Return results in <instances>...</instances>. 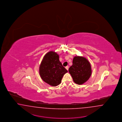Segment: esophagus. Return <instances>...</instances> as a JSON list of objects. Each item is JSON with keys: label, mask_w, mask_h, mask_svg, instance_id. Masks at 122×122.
Masks as SVG:
<instances>
[{"label": "esophagus", "mask_w": 122, "mask_h": 122, "mask_svg": "<svg viewBox=\"0 0 122 122\" xmlns=\"http://www.w3.org/2000/svg\"><path fill=\"white\" fill-rule=\"evenodd\" d=\"M65 68H66V69L67 70H68L69 66H66V67H65Z\"/></svg>", "instance_id": "esophagus-1"}]
</instances>
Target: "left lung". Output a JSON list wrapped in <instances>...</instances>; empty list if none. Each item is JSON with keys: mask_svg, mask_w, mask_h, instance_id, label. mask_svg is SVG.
I'll return each instance as SVG.
<instances>
[{"mask_svg": "<svg viewBox=\"0 0 122 122\" xmlns=\"http://www.w3.org/2000/svg\"><path fill=\"white\" fill-rule=\"evenodd\" d=\"M68 71L74 82L79 85L86 82L92 73L90 63L82 56H75L73 58L72 65Z\"/></svg>", "mask_w": 122, "mask_h": 122, "instance_id": "obj_1", "label": "left lung"}]
</instances>
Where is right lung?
Masks as SVG:
<instances>
[{
  "instance_id": "1",
  "label": "right lung",
  "mask_w": 122,
  "mask_h": 122,
  "mask_svg": "<svg viewBox=\"0 0 122 122\" xmlns=\"http://www.w3.org/2000/svg\"><path fill=\"white\" fill-rule=\"evenodd\" d=\"M67 71L59 60V56L51 51L44 56L40 66L39 73L43 81L51 86H56L61 83Z\"/></svg>"
}]
</instances>
